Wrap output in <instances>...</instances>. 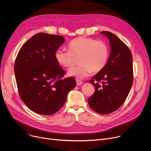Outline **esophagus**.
<instances>
[{
	"instance_id": "1",
	"label": "esophagus",
	"mask_w": 151,
	"mask_h": 151,
	"mask_svg": "<svg viewBox=\"0 0 151 151\" xmlns=\"http://www.w3.org/2000/svg\"><path fill=\"white\" fill-rule=\"evenodd\" d=\"M76 84H77V86H80V85H81V84H83V82L81 81H80V80H76Z\"/></svg>"
}]
</instances>
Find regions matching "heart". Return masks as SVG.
I'll list each match as a JSON object with an SVG mask.
<instances>
[{
  "label": "heart",
  "instance_id": "b5f03b06",
  "mask_svg": "<svg viewBox=\"0 0 151 151\" xmlns=\"http://www.w3.org/2000/svg\"><path fill=\"white\" fill-rule=\"evenodd\" d=\"M69 50L59 48L55 52V59L59 65L69 68L73 66L75 58L80 57V65L68 70V75L78 79L89 76L92 71L99 72L105 67L109 55L107 44L92 38L79 37L68 44Z\"/></svg>",
  "mask_w": 151,
  "mask_h": 151
}]
</instances>
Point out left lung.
Listing matches in <instances>:
<instances>
[{"label": "left lung", "instance_id": "left-lung-1", "mask_svg": "<svg viewBox=\"0 0 151 151\" xmlns=\"http://www.w3.org/2000/svg\"><path fill=\"white\" fill-rule=\"evenodd\" d=\"M109 40L111 52L105 67L89 82L95 92L88 104L101 114L111 113L119 108L127 97L133 84L132 55L121 40L108 31L101 32Z\"/></svg>", "mask_w": 151, "mask_h": 151}]
</instances>
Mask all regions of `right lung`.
<instances>
[{
	"instance_id": "add662e5",
	"label": "right lung",
	"mask_w": 151,
	"mask_h": 151,
	"mask_svg": "<svg viewBox=\"0 0 151 151\" xmlns=\"http://www.w3.org/2000/svg\"><path fill=\"white\" fill-rule=\"evenodd\" d=\"M65 38L46 33L37 34L22 45L14 70L21 100L34 112L51 115L63 106L68 92L76 86L65 74L54 54Z\"/></svg>"
}]
</instances>
